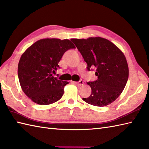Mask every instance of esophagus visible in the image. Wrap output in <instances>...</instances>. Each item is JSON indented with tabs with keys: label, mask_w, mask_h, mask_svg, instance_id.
I'll list each match as a JSON object with an SVG mask.
<instances>
[{
	"label": "esophagus",
	"mask_w": 149,
	"mask_h": 149,
	"mask_svg": "<svg viewBox=\"0 0 149 149\" xmlns=\"http://www.w3.org/2000/svg\"><path fill=\"white\" fill-rule=\"evenodd\" d=\"M76 85H77V86H82V85L84 84V81L82 80H80V81H75V82H74Z\"/></svg>",
	"instance_id": "1"
}]
</instances>
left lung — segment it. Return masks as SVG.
I'll return each mask as SVG.
<instances>
[{
    "instance_id": "left-lung-1",
    "label": "left lung",
    "mask_w": 149,
    "mask_h": 149,
    "mask_svg": "<svg viewBox=\"0 0 149 149\" xmlns=\"http://www.w3.org/2000/svg\"><path fill=\"white\" fill-rule=\"evenodd\" d=\"M87 64V70L96 68V81L87 82L91 88L89 97L82 98L87 104L104 107L113 102L125 88L129 78L126 58L116 45L101 37L72 38Z\"/></svg>"
}]
</instances>
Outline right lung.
<instances>
[{
  "label": "right lung",
  "mask_w": 149,
  "mask_h": 149,
  "mask_svg": "<svg viewBox=\"0 0 149 149\" xmlns=\"http://www.w3.org/2000/svg\"><path fill=\"white\" fill-rule=\"evenodd\" d=\"M75 48L68 39L44 38L27 49L18 65V77L22 89L33 102L49 105L62 98L69 82L54 77L58 62L66 51Z\"/></svg>",
  "instance_id": "right-lung-1"
}]
</instances>
